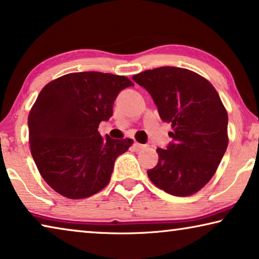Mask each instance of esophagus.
<instances>
[{
	"mask_svg": "<svg viewBox=\"0 0 259 259\" xmlns=\"http://www.w3.org/2000/svg\"><path fill=\"white\" fill-rule=\"evenodd\" d=\"M135 146H136L137 149H145L148 145H146V144H141V143L135 142Z\"/></svg>",
	"mask_w": 259,
	"mask_h": 259,
	"instance_id": "esophagus-1",
	"label": "esophagus"
}]
</instances>
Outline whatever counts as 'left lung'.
Returning <instances> with one entry per match:
<instances>
[{
    "instance_id": "1",
    "label": "left lung",
    "mask_w": 259,
    "mask_h": 259,
    "mask_svg": "<svg viewBox=\"0 0 259 259\" xmlns=\"http://www.w3.org/2000/svg\"><path fill=\"white\" fill-rule=\"evenodd\" d=\"M145 88L172 141L157 149L150 180L168 194L192 195L211 179L228 146V114L209 81L186 68L163 66L133 76Z\"/></svg>"
}]
</instances>
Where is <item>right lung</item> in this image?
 <instances>
[{
    "mask_svg": "<svg viewBox=\"0 0 259 259\" xmlns=\"http://www.w3.org/2000/svg\"><path fill=\"white\" fill-rule=\"evenodd\" d=\"M130 86L123 75L79 72L40 91L28 117L29 143L38 171L57 193L83 199L109 183L115 160L134 141L102 137L98 128L113 116L119 92Z\"/></svg>",
    "mask_w": 259,
    "mask_h": 259,
    "instance_id": "add662e5",
    "label": "right lung"
}]
</instances>
